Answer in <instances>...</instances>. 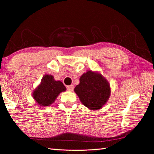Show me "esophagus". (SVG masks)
Instances as JSON below:
<instances>
[{
  "label": "esophagus",
  "mask_w": 154,
  "mask_h": 154,
  "mask_svg": "<svg viewBox=\"0 0 154 154\" xmlns=\"http://www.w3.org/2000/svg\"><path fill=\"white\" fill-rule=\"evenodd\" d=\"M74 89V85H69V86H67V90L70 91V92H72V91H73Z\"/></svg>",
  "instance_id": "esophagus-1"
}]
</instances>
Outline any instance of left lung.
<instances>
[{"label": "left lung", "instance_id": "left-lung-1", "mask_svg": "<svg viewBox=\"0 0 154 154\" xmlns=\"http://www.w3.org/2000/svg\"><path fill=\"white\" fill-rule=\"evenodd\" d=\"M74 91L83 105L91 110H98L107 102L111 94L110 85L98 72L88 71L79 79Z\"/></svg>", "mask_w": 154, "mask_h": 154}]
</instances>
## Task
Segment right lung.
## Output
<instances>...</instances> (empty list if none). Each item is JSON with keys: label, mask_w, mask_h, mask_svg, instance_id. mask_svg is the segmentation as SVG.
<instances>
[{"label": "right lung", "mask_w": 154, "mask_h": 154, "mask_svg": "<svg viewBox=\"0 0 154 154\" xmlns=\"http://www.w3.org/2000/svg\"><path fill=\"white\" fill-rule=\"evenodd\" d=\"M64 91H66V87L62 82L56 81L51 75H45L38 86L33 91L32 96L38 105L48 106L55 101L60 94Z\"/></svg>", "instance_id": "add662e5"}]
</instances>
